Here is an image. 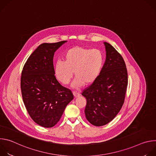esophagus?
<instances>
[{
    "mask_svg": "<svg viewBox=\"0 0 156 156\" xmlns=\"http://www.w3.org/2000/svg\"><path fill=\"white\" fill-rule=\"evenodd\" d=\"M73 96L75 98H78L80 96V94L79 93H77V92H73Z\"/></svg>",
    "mask_w": 156,
    "mask_h": 156,
    "instance_id": "obj_1",
    "label": "esophagus"
}]
</instances>
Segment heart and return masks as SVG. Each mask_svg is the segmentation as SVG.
Listing matches in <instances>:
<instances>
[{
  "instance_id": "obj_1",
  "label": "heart",
  "mask_w": 156,
  "mask_h": 156,
  "mask_svg": "<svg viewBox=\"0 0 156 156\" xmlns=\"http://www.w3.org/2000/svg\"><path fill=\"white\" fill-rule=\"evenodd\" d=\"M63 62L58 61L55 73L58 80L63 84H68L73 77H76L73 84L74 87L84 84H91L98 78L104 65L102 52L98 49L75 46L65 52Z\"/></svg>"
}]
</instances>
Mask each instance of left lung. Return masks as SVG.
Instances as JSON below:
<instances>
[{
  "mask_svg": "<svg viewBox=\"0 0 156 156\" xmlns=\"http://www.w3.org/2000/svg\"><path fill=\"white\" fill-rule=\"evenodd\" d=\"M106 58L97 80L83 90L86 99L84 113L92 125L100 126L112 121L124 103L128 73L122 55L105 42Z\"/></svg>",
  "mask_w": 156,
  "mask_h": 156,
  "instance_id": "obj_1",
  "label": "left lung"
}]
</instances>
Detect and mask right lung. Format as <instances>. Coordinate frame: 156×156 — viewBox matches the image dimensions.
<instances>
[{
    "mask_svg": "<svg viewBox=\"0 0 156 156\" xmlns=\"http://www.w3.org/2000/svg\"><path fill=\"white\" fill-rule=\"evenodd\" d=\"M66 42L41 44L29 57L21 72L23 102L31 118L42 127L55 125L73 99L71 90L57 80L53 63L55 52Z\"/></svg>",
    "mask_w": 156,
    "mask_h": 156,
    "instance_id": "right-lung-1",
    "label": "right lung"
}]
</instances>
